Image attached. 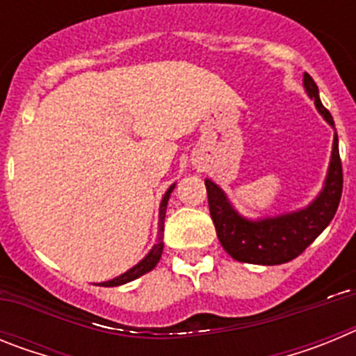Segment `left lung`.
I'll use <instances>...</instances> for the list:
<instances>
[{
    "instance_id": "1",
    "label": "left lung",
    "mask_w": 356,
    "mask_h": 356,
    "mask_svg": "<svg viewBox=\"0 0 356 356\" xmlns=\"http://www.w3.org/2000/svg\"><path fill=\"white\" fill-rule=\"evenodd\" d=\"M303 85L314 99L319 114L335 127L332 114L319 99V89L312 76L305 72ZM209 209L221 246L232 259L259 266H278L291 262L303 253L333 219L342 196V162L335 134L328 175L319 196L303 210L251 221L232 207L226 194L212 180H205Z\"/></svg>"
}]
</instances>
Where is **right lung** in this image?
Masks as SVG:
<instances>
[{
  "mask_svg": "<svg viewBox=\"0 0 356 356\" xmlns=\"http://www.w3.org/2000/svg\"><path fill=\"white\" fill-rule=\"evenodd\" d=\"M172 188H175V184L171 185V187L168 188V193L163 194L162 197V203H160V213H159V238H156V244L153 248H151L149 253L144 257L143 260H140L137 266H134L130 269V271H127L124 275L118 276V278L114 280H108V282H103V284H99L102 287H118V285H122V284H128V282H131V280L139 278V276L146 275V273H149L153 267L159 264L160 257H162V251H163V219H165V209H168V201H169V196H171Z\"/></svg>",
  "mask_w": 356,
  "mask_h": 356,
  "instance_id": "1",
  "label": "right lung"
}]
</instances>
